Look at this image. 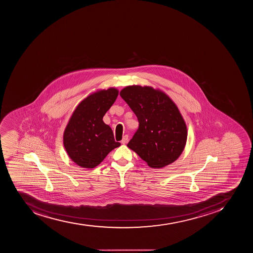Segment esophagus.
Wrapping results in <instances>:
<instances>
[{
  "label": "esophagus",
  "mask_w": 253,
  "mask_h": 253,
  "mask_svg": "<svg viewBox=\"0 0 253 253\" xmlns=\"http://www.w3.org/2000/svg\"><path fill=\"white\" fill-rule=\"evenodd\" d=\"M127 141H128V136H127V135H125V136H123L122 141H121V143L123 144V145H125V144L127 143Z\"/></svg>",
  "instance_id": "esophagus-1"
}]
</instances>
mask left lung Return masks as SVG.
I'll use <instances>...</instances> for the list:
<instances>
[{
	"label": "left lung",
	"instance_id": "obj_1",
	"mask_svg": "<svg viewBox=\"0 0 253 253\" xmlns=\"http://www.w3.org/2000/svg\"><path fill=\"white\" fill-rule=\"evenodd\" d=\"M120 94L139 122L127 147L150 168L172 164L183 152L188 136L175 103L164 92L150 86L128 85Z\"/></svg>",
	"mask_w": 253,
	"mask_h": 253
}]
</instances>
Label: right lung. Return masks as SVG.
I'll return each instance as SVG.
<instances>
[{
    "label": "right lung",
    "mask_w": 253,
    "mask_h": 253,
    "mask_svg": "<svg viewBox=\"0 0 253 253\" xmlns=\"http://www.w3.org/2000/svg\"><path fill=\"white\" fill-rule=\"evenodd\" d=\"M118 89L109 88L89 94L79 103L65 127L63 141L72 161L83 168H94L115 148L112 128L103 121L118 96Z\"/></svg>",
    "instance_id": "1"
}]
</instances>
